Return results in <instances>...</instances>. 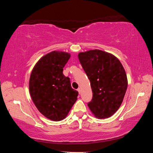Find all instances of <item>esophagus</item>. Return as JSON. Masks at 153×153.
<instances>
[{
  "label": "esophagus",
  "mask_w": 153,
  "mask_h": 153,
  "mask_svg": "<svg viewBox=\"0 0 153 153\" xmlns=\"http://www.w3.org/2000/svg\"><path fill=\"white\" fill-rule=\"evenodd\" d=\"M77 91H78V92H79V94H80V92H81V88H77Z\"/></svg>",
  "instance_id": "obj_1"
}]
</instances>
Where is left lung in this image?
Masks as SVG:
<instances>
[{
    "label": "left lung",
    "mask_w": 153,
    "mask_h": 153,
    "mask_svg": "<svg viewBox=\"0 0 153 153\" xmlns=\"http://www.w3.org/2000/svg\"><path fill=\"white\" fill-rule=\"evenodd\" d=\"M78 59L92 91L88 106L96 117L108 118L120 107L128 88L122 64L112 54L98 49L79 53Z\"/></svg>",
    "instance_id": "left-lung-1"
}]
</instances>
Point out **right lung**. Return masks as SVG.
Segmentation results:
<instances>
[{"mask_svg": "<svg viewBox=\"0 0 153 153\" xmlns=\"http://www.w3.org/2000/svg\"><path fill=\"white\" fill-rule=\"evenodd\" d=\"M71 55L52 51L39 59L32 71L30 94L38 110L52 121L64 120L76 102L78 92L63 74Z\"/></svg>", "mask_w": 153, "mask_h": 153, "instance_id": "1", "label": "right lung"}]
</instances>
